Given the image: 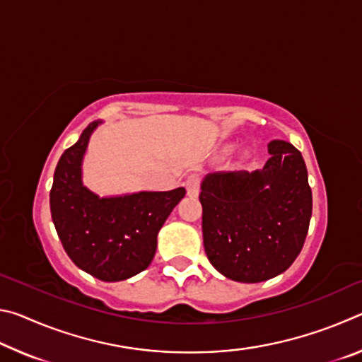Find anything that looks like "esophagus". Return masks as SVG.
<instances>
[{
  "instance_id": "esophagus-1",
  "label": "esophagus",
  "mask_w": 362,
  "mask_h": 362,
  "mask_svg": "<svg viewBox=\"0 0 362 362\" xmlns=\"http://www.w3.org/2000/svg\"><path fill=\"white\" fill-rule=\"evenodd\" d=\"M185 187H187L188 196L196 198V196L199 194V177L198 175H189L187 182H185Z\"/></svg>"
}]
</instances>
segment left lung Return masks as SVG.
Returning a JSON list of instances; mask_svg holds the SVG:
<instances>
[{"instance_id": "1", "label": "left lung", "mask_w": 362, "mask_h": 362, "mask_svg": "<svg viewBox=\"0 0 362 362\" xmlns=\"http://www.w3.org/2000/svg\"><path fill=\"white\" fill-rule=\"evenodd\" d=\"M268 153L262 170L214 173L201 185L206 255L240 283L286 272L310 226L313 199L302 153L284 140L269 142Z\"/></svg>"}]
</instances>
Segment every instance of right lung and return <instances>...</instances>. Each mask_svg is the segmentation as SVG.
Masks as SVG:
<instances>
[{
  "label": "right lung",
  "instance_id": "right-lung-1",
  "mask_svg": "<svg viewBox=\"0 0 362 362\" xmlns=\"http://www.w3.org/2000/svg\"><path fill=\"white\" fill-rule=\"evenodd\" d=\"M99 121L89 122L60 156L51 193V216L65 252L78 268L107 283L134 276L150 265L156 236L185 188L99 198L81 183V159Z\"/></svg>",
  "mask_w": 362,
  "mask_h": 362
}]
</instances>
